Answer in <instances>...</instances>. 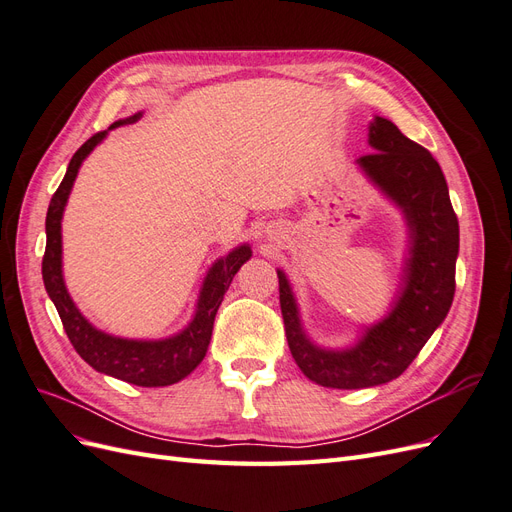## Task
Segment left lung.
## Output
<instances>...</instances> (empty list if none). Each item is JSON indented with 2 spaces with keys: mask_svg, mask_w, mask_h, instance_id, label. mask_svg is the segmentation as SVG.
<instances>
[{
  "mask_svg": "<svg viewBox=\"0 0 512 512\" xmlns=\"http://www.w3.org/2000/svg\"><path fill=\"white\" fill-rule=\"evenodd\" d=\"M369 145L376 151L361 156L359 164L404 209L412 239L406 288L393 312L367 329L354 348L320 350L303 335L286 275L277 271L292 359L309 380L329 389H367L399 378L440 327L455 297L459 222L440 164L382 117L371 123Z\"/></svg>",
  "mask_w": 512,
  "mask_h": 512,
  "instance_id": "1",
  "label": "left lung"
}]
</instances>
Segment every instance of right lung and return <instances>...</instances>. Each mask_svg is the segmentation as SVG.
<instances>
[{
  "label": "right lung",
  "mask_w": 512,
  "mask_h": 512,
  "mask_svg": "<svg viewBox=\"0 0 512 512\" xmlns=\"http://www.w3.org/2000/svg\"><path fill=\"white\" fill-rule=\"evenodd\" d=\"M138 117L141 115H134L128 121H136ZM121 123L126 121H117L108 130L121 126ZM104 136L106 130L94 134L74 153L64 179H61L57 192L51 198L49 211H46V250L42 258L44 288L57 307L70 344L81 354L85 363L106 376L136 386H168L183 380L205 359L218 307L224 301L232 277H235L245 260H250L252 250L247 245H241L226 258L215 262L207 273L203 292H200L194 320L188 324V329L175 337L162 339V342H134V339L111 337L91 327L72 303L64 286V275H61V215H64L68 194L83 160Z\"/></svg>",
  "instance_id": "obj_1"
}]
</instances>
